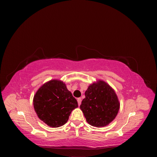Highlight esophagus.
Returning a JSON list of instances; mask_svg holds the SVG:
<instances>
[{"label":"esophagus","mask_w":157,"mask_h":157,"mask_svg":"<svg viewBox=\"0 0 157 157\" xmlns=\"http://www.w3.org/2000/svg\"><path fill=\"white\" fill-rule=\"evenodd\" d=\"M81 101H82V99H81V98H79L77 99V101H78V105H80V104H81Z\"/></svg>","instance_id":"1"}]
</instances>
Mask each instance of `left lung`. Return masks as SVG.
Returning <instances> with one entry per match:
<instances>
[{"label":"left lung","instance_id":"8db88e82","mask_svg":"<svg viewBox=\"0 0 157 157\" xmlns=\"http://www.w3.org/2000/svg\"><path fill=\"white\" fill-rule=\"evenodd\" d=\"M80 108L88 124L100 128L115 119L120 103L115 90L105 81L99 80L88 86Z\"/></svg>","mask_w":157,"mask_h":157}]
</instances>
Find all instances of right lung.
Here are the masks:
<instances>
[{
    "mask_svg": "<svg viewBox=\"0 0 157 157\" xmlns=\"http://www.w3.org/2000/svg\"><path fill=\"white\" fill-rule=\"evenodd\" d=\"M33 106L42 121L52 128H58L67 122L71 112L78 107V103L63 81L54 79L37 90Z\"/></svg>",
    "mask_w": 157,
    "mask_h": 157,
    "instance_id": "obj_1",
    "label": "right lung"
}]
</instances>
